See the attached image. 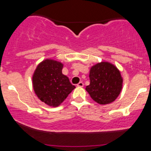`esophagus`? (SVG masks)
<instances>
[{
  "mask_svg": "<svg viewBox=\"0 0 151 151\" xmlns=\"http://www.w3.org/2000/svg\"><path fill=\"white\" fill-rule=\"evenodd\" d=\"M77 86H78V87H83V86H84V83H83V82H80V83L77 84Z\"/></svg>",
  "mask_w": 151,
  "mask_h": 151,
  "instance_id": "esophagus-1",
  "label": "esophagus"
}]
</instances>
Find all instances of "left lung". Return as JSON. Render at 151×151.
I'll use <instances>...</instances> for the list:
<instances>
[{
	"label": "left lung",
	"mask_w": 151,
	"mask_h": 151,
	"mask_svg": "<svg viewBox=\"0 0 151 151\" xmlns=\"http://www.w3.org/2000/svg\"><path fill=\"white\" fill-rule=\"evenodd\" d=\"M90 84L86 90L91 97L100 105L113 102L119 96L123 79L119 70L109 62H101L91 66L89 73Z\"/></svg>",
	"instance_id": "obj_1"
}]
</instances>
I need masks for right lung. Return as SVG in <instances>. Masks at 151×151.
Returning a JSON list of instances; mask_svg holds the SVG:
<instances>
[{
  "label": "right lung",
  "mask_w": 151,
  "mask_h": 151,
  "mask_svg": "<svg viewBox=\"0 0 151 151\" xmlns=\"http://www.w3.org/2000/svg\"><path fill=\"white\" fill-rule=\"evenodd\" d=\"M63 64L46 59L37 65L32 76L35 94L46 105L58 107L75 88L68 77L63 74Z\"/></svg>",
  "instance_id": "add662e5"
}]
</instances>
